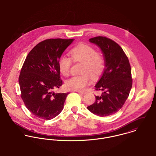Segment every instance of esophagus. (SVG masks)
Segmentation results:
<instances>
[{
    "label": "esophagus",
    "instance_id": "esophagus-1",
    "mask_svg": "<svg viewBox=\"0 0 156 156\" xmlns=\"http://www.w3.org/2000/svg\"><path fill=\"white\" fill-rule=\"evenodd\" d=\"M77 92L79 93V94H80L82 95H84L86 94L85 92H82V91H77Z\"/></svg>",
    "mask_w": 156,
    "mask_h": 156
}]
</instances>
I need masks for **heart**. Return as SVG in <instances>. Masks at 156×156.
Instances as JSON below:
<instances>
[{
	"instance_id": "obj_1",
	"label": "heart",
	"mask_w": 156,
	"mask_h": 156,
	"mask_svg": "<svg viewBox=\"0 0 156 156\" xmlns=\"http://www.w3.org/2000/svg\"><path fill=\"white\" fill-rule=\"evenodd\" d=\"M72 60L75 62H82V76H74L66 83L68 89L73 90H82L89 85L90 76L96 79L103 73L105 67L103 56L96 52L95 49L88 44H80L73 47L69 51ZM71 59L66 56H62L58 62L60 72L65 76L69 74Z\"/></svg>"
}]
</instances>
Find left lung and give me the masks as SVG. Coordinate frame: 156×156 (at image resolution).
Instances as JSON below:
<instances>
[{"mask_svg": "<svg viewBox=\"0 0 156 156\" xmlns=\"http://www.w3.org/2000/svg\"><path fill=\"white\" fill-rule=\"evenodd\" d=\"M89 42L101 50L105 68L95 86L102 94L95 96V101L87 107L100 116L112 115L120 110L127 99L132 87L131 67L122 48L114 41L105 37L90 38Z\"/></svg>", "mask_w": 156, "mask_h": 156, "instance_id": "8db88e82", "label": "left lung"}]
</instances>
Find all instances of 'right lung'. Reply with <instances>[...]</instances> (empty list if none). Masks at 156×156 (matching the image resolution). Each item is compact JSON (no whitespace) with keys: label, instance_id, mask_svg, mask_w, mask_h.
I'll return each instance as SVG.
<instances>
[{"label":"right lung","instance_id":"obj_1","mask_svg":"<svg viewBox=\"0 0 156 156\" xmlns=\"http://www.w3.org/2000/svg\"><path fill=\"white\" fill-rule=\"evenodd\" d=\"M74 39H48L35 45L23 65L19 83L21 97L34 116L51 119L63 110L67 93L53 90L62 85L58 66L63 52Z\"/></svg>","mask_w":156,"mask_h":156}]
</instances>
